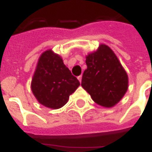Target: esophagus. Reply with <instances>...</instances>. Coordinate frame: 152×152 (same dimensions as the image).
<instances>
[{
    "mask_svg": "<svg viewBox=\"0 0 152 152\" xmlns=\"http://www.w3.org/2000/svg\"><path fill=\"white\" fill-rule=\"evenodd\" d=\"M78 79H79V81L81 83V81H82V75H80V76H79L78 77Z\"/></svg>",
    "mask_w": 152,
    "mask_h": 152,
    "instance_id": "obj_1",
    "label": "esophagus"
}]
</instances>
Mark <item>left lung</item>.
Masks as SVG:
<instances>
[{"mask_svg": "<svg viewBox=\"0 0 152 152\" xmlns=\"http://www.w3.org/2000/svg\"><path fill=\"white\" fill-rule=\"evenodd\" d=\"M85 63L82 87L98 105L114 107L127 92L129 78L113 50L101 44L96 51L86 56Z\"/></svg>", "mask_w": 152, "mask_h": 152, "instance_id": "1", "label": "left lung"}]
</instances>
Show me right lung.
I'll use <instances>...</instances> for the list:
<instances>
[{"label": "right lung", "instance_id": "1", "mask_svg": "<svg viewBox=\"0 0 152 152\" xmlns=\"http://www.w3.org/2000/svg\"><path fill=\"white\" fill-rule=\"evenodd\" d=\"M80 84L61 57L51 50L39 58L31 81L33 94L41 105L50 109L62 107Z\"/></svg>", "mask_w": 152, "mask_h": 152}]
</instances>
